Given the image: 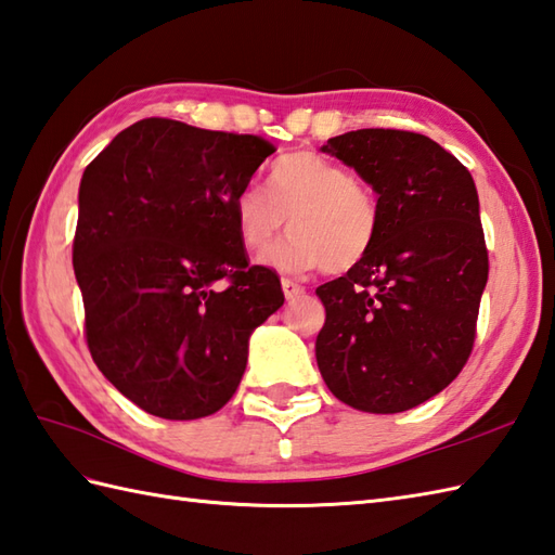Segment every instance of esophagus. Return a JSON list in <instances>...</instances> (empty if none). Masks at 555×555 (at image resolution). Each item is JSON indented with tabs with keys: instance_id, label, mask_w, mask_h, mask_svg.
Listing matches in <instances>:
<instances>
[{
	"instance_id": "34e87169",
	"label": "esophagus",
	"mask_w": 555,
	"mask_h": 555,
	"mask_svg": "<svg viewBox=\"0 0 555 555\" xmlns=\"http://www.w3.org/2000/svg\"><path fill=\"white\" fill-rule=\"evenodd\" d=\"M281 288H283V295H286L288 300L300 298V295L305 293V286H302V283L293 281V279H283V281H281Z\"/></svg>"
}]
</instances>
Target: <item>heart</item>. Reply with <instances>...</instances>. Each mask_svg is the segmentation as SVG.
Masks as SVG:
<instances>
[{"label":"heart","mask_w":555,"mask_h":555,"mask_svg":"<svg viewBox=\"0 0 555 555\" xmlns=\"http://www.w3.org/2000/svg\"><path fill=\"white\" fill-rule=\"evenodd\" d=\"M291 238L267 255L286 272H352L380 234V205L373 189L345 165L314 151H293L272 163L267 191L246 184L234 196V222L243 248L262 253L283 234Z\"/></svg>","instance_id":"1"}]
</instances>
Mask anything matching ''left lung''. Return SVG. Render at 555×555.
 <instances>
[{"label": "left lung", "instance_id": "8db88e82", "mask_svg": "<svg viewBox=\"0 0 555 555\" xmlns=\"http://www.w3.org/2000/svg\"><path fill=\"white\" fill-rule=\"evenodd\" d=\"M321 151L378 193L380 234L362 264L317 288V364L340 402L399 414L442 392L473 352L489 274L478 191L466 165L416 132L371 127Z\"/></svg>", "mask_w": 555, "mask_h": 555}]
</instances>
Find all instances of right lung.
Here are the masks:
<instances>
[{
  "instance_id": "obj_1",
  "label": "right lung",
  "mask_w": 555,
  "mask_h": 555,
  "mask_svg": "<svg viewBox=\"0 0 555 555\" xmlns=\"http://www.w3.org/2000/svg\"><path fill=\"white\" fill-rule=\"evenodd\" d=\"M276 151L170 118L127 127L87 165L73 267L94 364L146 414L193 421L243 378L248 338L283 305L250 264L234 196Z\"/></svg>"
}]
</instances>
